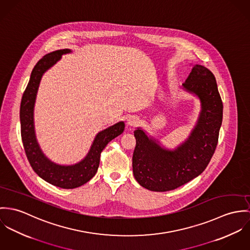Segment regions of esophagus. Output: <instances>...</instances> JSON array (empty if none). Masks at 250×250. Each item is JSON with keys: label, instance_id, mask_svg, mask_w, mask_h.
<instances>
[{"label": "esophagus", "instance_id": "34e87169", "mask_svg": "<svg viewBox=\"0 0 250 250\" xmlns=\"http://www.w3.org/2000/svg\"><path fill=\"white\" fill-rule=\"evenodd\" d=\"M139 123V118L138 117H136V116H130L128 119H127V121H126V124H127V125H129V126H135L136 125H138Z\"/></svg>", "mask_w": 250, "mask_h": 250}]
</instances>
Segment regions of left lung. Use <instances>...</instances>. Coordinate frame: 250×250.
<instances>
[{"mask_svg":"<svg viewBox=\"0 0 250 250\" xmlns=\"http://www.w3.org/2000/svg\"><path fill=\"white\" fill-rule=\"evenodd\" d=\"M182 89L200 102L198 119L185 142L168 149L141 127L134 131L133 174L139 184L149 191H171L188 183L206 168L217 147L223 105L213 73L195 64Z\"/></svg>","mask_w":250,"mask_h":250,"instance_id":"obj_1","label":"left lung"}]
</instances>
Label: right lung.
Here are the masks:
<instances>
[{
  "label": "right lung",
  "instance_id": "right-lung-1",
  "mask_svg": "<svg viewBox=\"0 0 250 250\" xmlns=\"http://www.w3.org/2000/svg\"><path fill=\"white\" fill-rule=\"evenodd\" d=\"M71 52L69 49L57 50L43 56L36 63L23 94L20 107L21 136L30 166L42 179L63 189L78 188L88 182L98 170L101 152L111 140L121 135L125 129V123L119 122L100 131L94 139L87 155L74 165L56 164L43 153L34 128L33 114L37 91L43 75L61 59V56Z\"/></svg>",
  "mask_w": 250,
  "mask_h": 250
}]
</instances>
